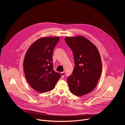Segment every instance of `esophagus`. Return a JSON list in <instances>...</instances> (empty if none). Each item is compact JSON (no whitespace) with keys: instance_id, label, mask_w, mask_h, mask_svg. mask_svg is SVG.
<instances>
[{"instance_id":"esophagus-1","label":"esophagus","mask_w":125,"mask_h":125,"mask_svg":"<svg viewBox=\"0 0 125 125\" xmlns=\"http://www.w3.org/2000/svg\"><path fill=\"white\" fill-rule=\"evenodd\" d=\"M64 75H65L64 72H61V77H62V78L64 77Z\"/></svg>"}]
</instances>
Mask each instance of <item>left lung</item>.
<instances>
[{
  "label": "left lung",
  "instance_id": "left-lung-1",
  "mask_svg": "<svg viewBox=\"0 0 125 125\" xmlns=\"http://www.w3.org/2000/svg\"><path fill=\"white\" fill-rule=\"evenodd\" d=\"M75 61L73 72L67 79L69 90L75 95L83 96L92 92L100 79L102 62L96 47L83 36L66 37Z\"/></svg>",
  "mask_w": 125,
  "mask_h": 125
}]
</instances>
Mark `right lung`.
<instances>
[{"mask_svg": "<svg viewBox=\"0 0 125 125\" xmlns=\"http://www.w3.org/2000/svg\"><path fill=\"white\" fill-rule=\"evenodd\" d=\"M59 37H43L35 41L28 48L23 67L30 86L41 93L52 90L61 77L53 69V50Z\"/></svg>", "mask_w": 125, "mask_h": 125, "instance_id": "obj_1", "label": "right lung"}]
</instances>
